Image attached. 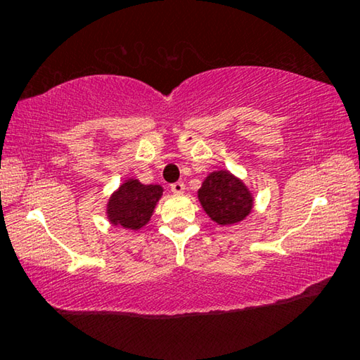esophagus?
I'll use <instances>...</instances> for the list:
<instances>
[{"mask_svg": "<svg viewBox=\"0 0 360 360\" xmlns=\"http://www.w3.org/2000/svg\"><path fill=\"white\" fill-rule=\"evenodd\" d=\"M184 188H186L184 182H174V184H172V192L174 193H182L184 192Z\"/></svg>", "mask_w": 360, "mask_h": 360, "instance_id": "34e87169", "label": "esophagus"}]
</instances>
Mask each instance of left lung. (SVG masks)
Masks as SVG:
<instances>
[{"label":"left lung","mask_w":360,"mask_h":360,"mask_svg":"<svg viewBox=\"0 0 360 360\" xmlns=\"http://www.w3.org/2000/svg\"><path fill=\"white\" fill-rule=\"evenodd\" d=\"M206 214L217 225H231L245 219L252 210L254 198L245 182L227 169L212 172L198 191Z\"/></svg>","instance_id":"obj_1"}]
</instances>
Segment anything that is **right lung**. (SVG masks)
<instances>
[{
    "label": "right lung",
    "instance_id": "right-lung-1",
    "mask_svg": "<svg viewBox=\"0 0 360 360\" xmlns=\"http://www.w3.org/2000/svg\"><path fill=\"white\" fill-rule=\"evenodd\" d=\"M162 192L160 186H146L138 179L125 181L108 202L109 222L127 230L141 229L149 222Z\"/></svg>",
    "mask_w": 360,
    "mask_h": 360
}]
</instances>
